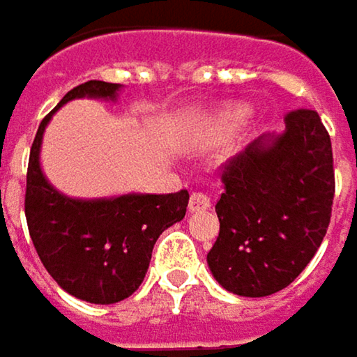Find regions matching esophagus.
Returning <instances> with one entry per match:
<instances>
[{"label": "esophagus", "mask_w": 357, "mask_h": 357, "mask_svg": "<svg viewBox=\"0 0 357 357\" xmlns=\"http://www.w3.org/2000/svg\"><path fill=\"white\" fill-rule=\"evenodd\" d=\"M188 208H190L192 213H196V211H206V208H211V196H208V194H204V192H192Z\"/></svg>", "instance_id": "esophagus-1"}]
</instances>
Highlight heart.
<instances>
[{
  "label": "heart",
  "instance_id": "obj_1",
  "mask_svg": "<svg viewBox=\"0 0 357 357\" xmlns=\"http://www.w3.org/2000/svg\"><path fill=\"white\" fill-rule=\"evenodd\" d=\"M244 119H246V111L244 109H238V111H234V113L227 115V123L229 126H240Z\"/></svg>",
  "mask_w": 357,
  "mask_h": 357
}]
</instances>
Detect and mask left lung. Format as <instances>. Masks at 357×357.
Wrapping results in <instances>:
<instances>
[{"mask_svg":"<svg viewBox=\"0 0 357 357\" xmlns=\"http://www.w3.org/2000/svg\"><path fill=\"white\" fill-rule=\"evenodd\" d=\"M219 236L206 254L231 294L264 298L285 289L321 248L331 223L335 172L321 115L296 109L285 132L260 136L221 165Z\"/></svg>","mask_w":357,"mask_h":357,"instance_id":"left-lung-1","label":"left lung"}]
</instances>
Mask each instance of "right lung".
I'll return each instance as SVG.
<instances>
[{
	"label": "right lung",
	"mask_w": 357,
	"mask_h": 357,
	"mask_svg": "<svg viewBox=\"0 0 357 357\" xmlns=\"http://www.w3.org/2000/svg\"><path fill=\"white\" fill-rule=\"evenodd\" d=\"M117 91L119 84L89 80L72 89L57 107L78 97L115 99ZM53 111L40 121L31 146L24 196L31 240L61 289L91 304L121 302L140 287L159 236L183 219L190 194L179 190L101 200L59 194L38 165L43 132Z\"/></svg>",
	"instance_id": "obj_1"
}]
</instances>
